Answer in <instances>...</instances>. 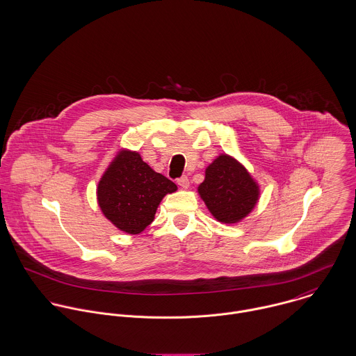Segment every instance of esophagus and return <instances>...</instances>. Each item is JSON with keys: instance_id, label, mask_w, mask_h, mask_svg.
<instances>
[{"instance_id": "esophagus-1", "label": "esophagus", "mask_w": 356, "mask_h": 356, "mask_svg": "<svg viewBox=\"0 0 356 356\" xmlns=\"http://www.w3.org/2000/svg\"><path fill=\"white\" fill-rule=\"evenodd\" d=\"M177 184H178L181 188L188 189V188H189V178H188L186 175H182L181 178H178V179H177Z\"/></svg>"}]
</instances>
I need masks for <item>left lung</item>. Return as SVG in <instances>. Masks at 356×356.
<instances>
[{
	"instance_id": "left-lung-1",
	"label": "left lung",
	"mask_w": 356,
	"mask_h": 356,
	"mask_svg": "<svg viewBox=\"0 0 356 356\" xmlns=\"http://www.w3.org/2000/svg\"><path fill=\"white\" fill-rule=\"evenodd\" d=\"M199 193L222 223H237L244 219L259 200V186L247 168L229 154L218 156L205 170Z\"/></svg>"
}]
</instances>
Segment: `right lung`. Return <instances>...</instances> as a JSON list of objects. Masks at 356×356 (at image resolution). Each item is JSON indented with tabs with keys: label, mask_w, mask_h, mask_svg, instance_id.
Instances as JSON below:
<instances>
[{
	"label": "right lung",
	"mask_w": 356,
	"mask_h": 356,
	"mask_svg": "<svg viewBox=\"0 0 356 356\" xmlns=\"http://www.w3.org/2000/svg\"><path fill=\"white\" fill-rule=\"evenodd\" d=\"M175 191L177 185L153 171L138 153L122 151L99 182L97 200L119 230L138 234L152 223L161 199Z\"/></svg>",
	"instance_id": "obj_1"
}]
</instances>
